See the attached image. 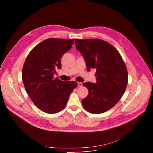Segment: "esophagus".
Masks as SVG:
<instances>
[{
	"label": "esophagus",
	"mask_w": 153,
	"mask_h": 153,
	"mask_svg": "<svg viewBox=\"0 0 153 153\" xmlns=\"http://www.w3.org/2000/svg\"><path fill=\"white\" fill-rule=\"evenodd\" d=\"M82 86V82H78V86L80 87Z\"/></svg>",
	"instance_id": "34e87169"
}]
</instances>
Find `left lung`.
Masks as SVG:
<instances>
[{"mask_svg":"<svg viewBox=\"0 0 153 153\" xmlns=\"http://www.w3.org/2000/svg\"><path fill=\"white\" fill-rule=\"evenodd\" d=\"M74 43L85 59L88 71L96 70V83H83L89 93L82 100V105L92 114L106 112L120 100L126 88L125 63L117 49L105 40L75 39Z\"/></svg>","mask_w":153,"mask_h":153,"instance_id":"obj_1","label":"left lung"}]
</instances>
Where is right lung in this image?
<instances>
[{
    "label": "right lung",
    "instance_id": "add662e5",
    "mask_svg": "<svg viewBox=\"0 0 153 153\" xmlns=\"http://www.w3.org/2000/svg\"><path fill=\"white\" fill-rule=\"evenodd\" d=\"M74 43V39L49 38L39 43L28 54L22 68L25 90L34 104L43 112L55 114L65 107L76 82L54 78L61 68L62 56Z\"/></svg>",
    "mask_w": 153,
    "mask_h": 153
}]
</instances>
